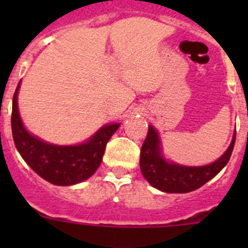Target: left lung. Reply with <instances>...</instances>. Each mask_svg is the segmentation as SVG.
Masks as SVG:
<instances>
[{"mask_svg": "<svg viewBox=\"0 0 248 248\" xmlns=\"http://www.w3.org/2000/svg\"><path fill=\"white\" fill-rule=\"evenodd\" d=\"M236 131L227 150L215 160L203 166H186L174 163L164 156L161 139L156 129L149 125L148 135L140 151V170L146 181L153 187L169 194H186L194 191L222 170L231 157L235 146Z\"/></svg>", "mask_w": 248, "mask_h": 248, "instance_id": "obj_1", "label": "left lung"}]
</instances>
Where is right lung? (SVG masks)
Wrapping results in <instances>:
<instances>
[{"mask_svg":"<svg viewBox=\"0 0 248 248\" xmlns=\"http://www.w3.org/2000/svg\"><path fill=\"white\" fill-rule=\"evenodd\" d=\"M17 85L12 100L13 141L22 159L34 172L48 183L58 186L76 185L87 180L97 171L102 163L105 146L120 123L105 124L89 139L76 145H56L31 134L22 122L18 110Z\"/></svg>","mask_w":248,"mask_h":248,"instance_id":"obj_1","label":"right lung"}]
</instances>
